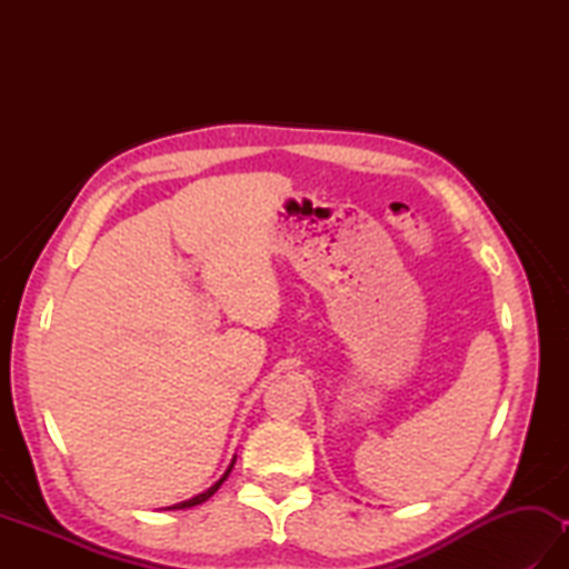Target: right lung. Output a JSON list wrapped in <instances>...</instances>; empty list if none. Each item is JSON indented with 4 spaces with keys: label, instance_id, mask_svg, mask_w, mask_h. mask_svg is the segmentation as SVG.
Masks as SVG:
<instances>
[{
    "label": "right lung",
    "instance_id": "right-lung-1",
    "mask_svg": "<svg viewBox=\"0 0 569 569\" xmlns=\"http://www.w3.org/2000/svg\"><path fill=\"white\" fill-rule=\"evenodd\" d=\"M237 459V457H234ZM234 459H232V465L227 467V471L224 475L214 481V485L208 489V491H202V493H198V497H192V499H188V501H180V503H173V506H168V511H180V509H192V506H198V503H202V501H208L212 493L222 487V481L229 477V471H232V467H234Z\"/></svg>",
    "mask_w": 569,
    "mask_h": 569
}]
</instances>
